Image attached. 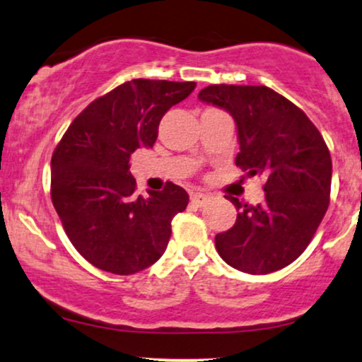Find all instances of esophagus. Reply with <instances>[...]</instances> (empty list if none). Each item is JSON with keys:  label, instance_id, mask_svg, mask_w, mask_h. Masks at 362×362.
Here are the masks:
<instances>
[{"label": "esophagus", "instance_id": "obj_1", "mask_svg": "<svg viewBox=\"0 0 362 362\" xmlns=\"http://www.w3.org/2000/svg\"><path fill=\"white\" fill-rule=\"evenodd\" d=\"M207 201H209V195H207V194H202V192H192V194H190V202H192L194 206L201 207V206H204Z\"/></svg>", "mask_w": 362, "mask_h": 362}]
</instances>
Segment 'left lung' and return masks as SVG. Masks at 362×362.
Listing matches in <instances>:
<instances>
[{"label": "left lung", "instance_id": "8db88e82", "mask_svg": "<svg viewBox=\"0 0 362 362\" xmlns=\"http://www.w3.org/2000/svg\"><path fill=\"white\" fill-rule=\"evenodd\" d=\"M199 98L233 115L236 167L265 178L262 204L228 197L238 216L216 235V250L242 272L279 271L305 252L328 209L332 158L325 141L300 107L269 86L211 85Z\"/></svg>", "mask_w": 362, "mask_h": 362}]
</instances>
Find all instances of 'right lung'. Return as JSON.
<instances>
[{
    "label": "right lung",
    "mask_w": 362,
    "mask_h": 362,
    "mask_svg": "<svg viewBox=\"0 0 362 362\" xmlns=\"http://www.w3.org/2000/svg\"><path fill=\"white\" fill-rule=\"evenodd\" d=\"M194 81L131 80L98 97L73 120L51 161V199L69 242L105 272L129 276L163 255L172 219L189 204L182 187L136 195L129 160L151 148L160 120Z\"/></svg>",
    "instance_id": "1"
}]
</instances>
